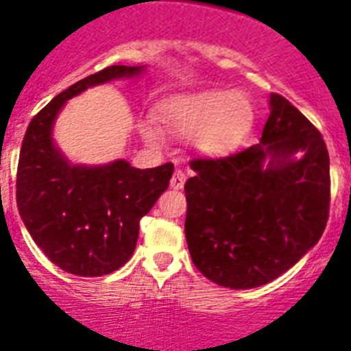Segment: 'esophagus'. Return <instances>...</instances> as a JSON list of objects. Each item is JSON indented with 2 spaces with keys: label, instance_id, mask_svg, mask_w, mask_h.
Returning a JSON list of instances; mask_svg holds the SVG:
<instances>
[{
  "label": "esophagus",
  "instance_id": "esophagus-1",
  "mask_svg": "<svg viewBox=\"0 0 351 351\" xmlns=\"http://www.w3.org/2000/svg\"><path fill=\"white\" fill-rule=\"evenodd\" d=\"M169 185H171V189H175V191L183 189V185H185V173H183L182 169H176V171L173 173L171 180H169Z\"/></svg>",
  "mask_w": 351,
  "mask_h": 351
}]
</instances>
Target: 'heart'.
Returning <instances> with one entry per match:
<instances>
[{
	"label": "heart",
	"instance_id": "obj_1",
	"mask_svg": "<svg viewBox=\"0 0 351 351\" xmlns=\"http://www.w3.org/2000/svg\"><path fill=\"white\" fill-rule=\"evenodd\" d=\"M253 106L241 91L202 90L173 95L156 107L159 126L180 140L195 136L194 147L209 159L232 154L253 123ZM140 135L149 145H160L162 133L152 123L140 124Z\"/></svg>",
	"mask_w": 351,
	"mask_h": 351
}]
</instances>
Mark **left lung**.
Listing matches in <instances>:
<instances>
[{
    "label": "left lung",
    "mask_w": 351,
    "mask_h": 351,
    "mask_svg": "<svg viewBox=\"0 0 351 351\" xmlns=\"http://www.w3.org/2000/svg\"><path fill=\"white\" fill-rule=\"evenodd\" d=\"M260 143L195 159L186 180L185 237L204 277L230 289L271 282L322 237L329 154L317 128L277 93Z\"/></svg>",
    "instance_id": "left-lung-1"
}]
</instances>
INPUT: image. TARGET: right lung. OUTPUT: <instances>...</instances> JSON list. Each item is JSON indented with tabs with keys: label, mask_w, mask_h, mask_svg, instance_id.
I'll use <instances>...</instances> for the list:
<instances>
[{
	"label": "right lung",
	"mask_w": 351,
	"mask_h": 351,
	"mask_svg": "<svg viewBox=\"0 0 351 351\" xmlns=\"http://www.w3.org/2000/svg\"><path fill=\"white\" fill-rule=\"evenodd\" d=\"M145 65H110L58 93L29 123L17 171V206L39 250L80 277L112 274L131 258L142 216L168 189L173 165L138 169L124 159L74 165L53 140L67 100L88 88L131 80Z\"/></svg>",
	"instance_id": "1"
}]
</instances>
